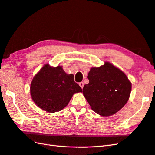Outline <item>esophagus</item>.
<instances>
[{"label":"esophagus","instance_id":"34e87169","mask_svg":"<svg viewBox=\"0 0 155 155\" xmlns=\"http://www.w3.org/2000/svg\"><path fill=\"white\" fill-rule=\"evenodd\" d=\"M79 85H80V86L81 87V89H83V87H84V82H80V84H79Z\"/></svg>","mask_w":155,"mask_h":155}]
</instances>
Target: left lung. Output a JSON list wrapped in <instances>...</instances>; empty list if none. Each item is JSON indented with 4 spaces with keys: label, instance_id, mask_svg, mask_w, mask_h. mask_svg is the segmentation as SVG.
Returning <instances> with one entry per match:
<instances>
[{
    "label": "left lung",
    "instance_id": "1",
    "mask_svg": "<svg viewBox=\"0 0 155 155\" xmlns=\"http://www.w3.org/2000/svg\"><path fill=\"white\" fill-rule=\"evenodd\" d=\"M88 84L83 94L92 110L102 116L118 112L129 100L131 83L125 73L110 62L92 67L87 76Z\"/></svg>",
    "mask_w": 155,
    "mask_h": 155
}]
</instances>
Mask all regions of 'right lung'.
<instances>
[{"label":"right lung","mask_w":155,"mask_h":155,"mask_svg":"<svg viewBox=\"0 0 155 155\" xmlns=\"http://www.w3.org/2000/svg\"><path fill=\"white\" fill-rule=\"evenodd\" d=\"M82 92L74 81L73 74H68L62 66L45 64L37 72L30 85L31 99L42 110L54 113L59 112L69 103L75 93Z\"/></svg>","instance_id":"right-lung-1"}]
</instances>
